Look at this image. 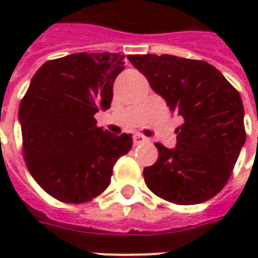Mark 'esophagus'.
<instances>
[{"mask_svg": "<svg viewBox=\"0 0 258 258\" xmlns=\"http://www.w3.org/2000/svg\"><path fill=\"white\" fill-rule=\"evenodd\" d=\"M134 142L135 145H141V144H146L148 142V138H145L144 135L136 134L134 136Z\"/></svg>", "mask_w": 258, "mask_h": 258, "instance_id": "esophagus-1", "label": "esophagus"}]
</instances>
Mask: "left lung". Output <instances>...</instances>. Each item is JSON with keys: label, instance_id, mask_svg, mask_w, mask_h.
<instances>
[{"label": "left lung", "instance_id": "left-lung-1", "mask_svg": "<svg viewBox=\"0 0 258 258\" xmlns=\"http://www.w3.org/2000/svg\"><path fill=\"white\" fill-rule=\"evenodd\" d=\"M183 123L176 148H158V159L144 169L146 186L159 198L194 205L215 197L228 182L245 142L240 93L214 66L169 54L127 55Z\"/></svg>", "mask_w": 258, "mask_h": 258}]
</instances>
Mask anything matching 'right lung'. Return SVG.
I'll return each mask as SVG.
<instances>
[{
  "label": "right lung",
  "instance_id": "obj_1",
  "mask_svg": "<svg viewBox=\"0 0 258 258\" xmlns=\"http://www.w3.org/2000/svg\"><path fill=\"white\" fill-rule=\"evenodd\" d=\"M117 53H75L41 66L18 117L28 171L45 192L66 204L87 203L109 186L114 162L132 149L131 135L97 127L123 70Z\"/></svg>",
  "mask_w": 258,
  "mask_h": 258
}]
</instances>
